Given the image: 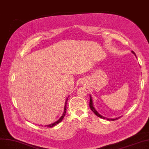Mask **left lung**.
<instances>
[{"mask_svg":"<svg viewBox=\"0 0 149 149\" xmlns=\"http://www.w3.org/2000/svg\"><path fill=\"white\" fill-rule=\"evenodd\" d=\"M132 53H133L135 56H136V54H135V53L133 52V51H132ZM90 109H91V111L94 112L95 113V115H97V117H100V118H104V119H105V118H106V117H103V116H102V115H101L100 113H99L96 111V109H95V107H93V100H92V99H91V96H90ZM119 118V117H118ZM118 118H107L108 120H117Z\"/></svg>","mask_w":149,"mask_h":149,"instance_id":"obj_1","label":"left lung"}]
</instances>
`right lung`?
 Instances as JSON below:
<instances>
[{
    "mask_svg": "<svg viewBox=\"0 0 149 149\" xmlns=\"http://www.w3.org/2000/svg\"><path fill=\"white\" fill-rule=\"evenodd\" d=\"M68 98L66 99V100H65V106H64V112H63V115H62V116L61 117L59 118V119L58 120H57L56 122H55L53 123L49 124V125H45V126H47V127H49V128H52V127H53L54 126H55L56 125L58 124L59 123H60L61 122V121L63 120V119L64 118V116H65V113H66V104H67V101H68Z\"/></svg>",
    "mask_w": 149,
    "mask_h": 149,
    "instance_id": "right-lung-1",
    "label": "right lung"
}]
</instances>
